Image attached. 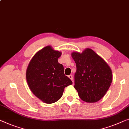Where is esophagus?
Returning a JSON list of instances; mask_svg holds the SVG:
<instances>
[{
	"instance_id": "obj_1",
	"label": "esophagus",
	"mask_w": 129,
	"mask_h": 129,
	"mask_svg": "<svg viewBox=\"0 0 129 129\" xmlns=\"http://www.w3.org/2000/svg\"><path fill=\"white\" fill-rule=\"evenodd\" d=\"M68 77H69V78H70L71 80H73V76L72 75H69Z\"/></svg>"
}]
</instances>
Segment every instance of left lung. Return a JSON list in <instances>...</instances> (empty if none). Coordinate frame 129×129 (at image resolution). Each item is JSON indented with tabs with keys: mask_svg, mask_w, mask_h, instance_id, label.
I'll return each instance as SVG.
<instances>
[{
	"mask_svg": "<svg viewBox=\"0 0 129 129\" xmlns=\"http://www.w3.org/2000/svg\"><path fill=\"white\" fill-rule=\"evenodd\" d=\"M77 70L74 88L82 100L92 103L106 94L112 81V73L106 61L92 49L86 48L82 53L73 52Z\"/></svg>",
	"mask_w": 129,
	"mask_h": 129,
	"instance_id": "left-lung-1",
	"label": "left lung"
}]
</instances>
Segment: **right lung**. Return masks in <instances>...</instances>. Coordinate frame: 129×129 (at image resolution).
Wrapping results in <instances>:
<instances>
[{
    "mask_svg": "<svg viewBox=\"0 0 129 129\" xmlns=\"http://www.w3.org/2000/svg\"><path fill=\"white\" fill-rule=\"evenodd\" d=\"M61 55V52L46 46L35 54L26 71L29 89L46 104L57 101L62 96L64 88L73 83L64 75V68L57 60Z\"/></svg>",
    "mask_w": 129,
    "mask_h": 129,
    "instance_id": "1",
    "label": "right lung"
}]
</instances>
